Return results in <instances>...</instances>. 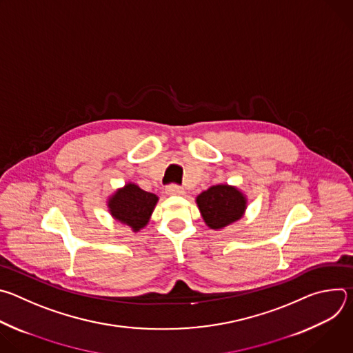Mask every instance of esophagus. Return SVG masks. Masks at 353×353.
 Masks as SVG:
<instances>
[{
  "label": "esophagus",
  "mask_w": 353,
  "mask_h": 353,
  "mask_svg": "<svg viewBox=\"0 0 353 353\" xmlns=\"http://www.w3.org/2000/svg\"><path fill=\"white\" fill-rule=\"evenodd\" d=\"M166 194L168 195H181V194H184V190L181 187H179V185L172 184V185L166 187Z\"/></svg>",
  "instance_id": "34e87169"
}]
</instances>
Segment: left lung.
<instances>
[{"label": "left lung", "mask_w": 353, "mask_h": 353, "mask_svg": "<svg viewBox=\"0 0 353 353\" xmlns=\"http://www.w3.org/2000/svg\"><path fill=\"white\" fill-rule=\"evenodd\" d=\"M196 207L210 229L221 230L237 222L245 212L247 196L230 184H216L195 198Z\"/></svg>", "instance_id": "left-lung-1"}]
</instances>
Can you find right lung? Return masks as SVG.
I'll use <instances>...</instances> for the list:
<instances>
[{
	"label": "right lung",
	"mask_w": 353,
	"mask_h": 353,
	"mask_svg": "<svg viewBox=\"0 0 353 353\" xmlns=\"http://www.w3.org/2000/svg\"><path fill=\"white\" fill-rule=\"evenodd\" d=\"M158 199L154 192L143 191L130 181L109 196L108 208L113 219L127 225L132 232H139L152 216Z\"/></svg>",
	"instance_id": "1"
}]
</instances>
